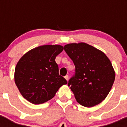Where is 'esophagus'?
<instances>
[{
  "label": "esophagus",
  "mask_w": 127,
  "mask_h": 127,
  "mask_svg": "<svg viewBox=\"0 0 127 127\" xmlns=\"http://www.w3.org/2000/svg\"><path fill=\"white\" fill-rule=\"evenodd\" d=\"M69 76H68V75H66L65 76V79L67 81H68V80H69Z\"/></svg>",
  "instance_id": "34e87169"
}]
</instances>
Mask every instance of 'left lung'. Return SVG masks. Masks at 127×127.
I'll use <instances>...</instances> for the list:
<instances>
[{"mask_svg": "<svg viewBox=\"0 0 127 127\" xmlns=\"http://www.w3.org/2000/svg\"><path fill=\"white\" fill-rule=\"evenodd\" d=\"M64 50L76 68L68 86L77 102L87 107L100 104L106 98L115 79L109 59L102 51L85 42L66 44Z\"/></svg>", "mask_w": 127, "mask_h": 127, "instance_id": "obj_1", "label": "left lung"}]
</instances>
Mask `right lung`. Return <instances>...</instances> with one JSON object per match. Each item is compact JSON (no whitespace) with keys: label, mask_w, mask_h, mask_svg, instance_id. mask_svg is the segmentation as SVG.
I'll list each match as a JSON object with an SVG mask.
<instances>
[{"label":"right lung","mask_w":127,"mask_h":127,"mask_svg":"<svg viewBox=\"0 0 127 127\" xmlns=\"http://www.w3.org/2000/svg\"><path fill=\"white\" fill-rule=\"evenodd\" d=\"M64 50L60 45H43L28 51L16 66L14 81L28 101L40 104L50 100L67 81L58 73L56 57Z\"/></svg>","instance_id":"right-lung-1"}]
</instances>
